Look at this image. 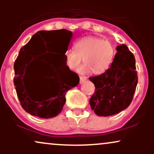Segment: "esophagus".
Returning <instances> with one entry per match:
<instances>
[{"mask_svg":"<svg viewBox=\"0 0 154 154\" xmlns=\"http://www.w3.org/2000/svg\"><path fill=\"white\" fill-rule=\"evenodd\" d=\"M79 79H80V81H79V82H80V83H82V82H84L86 80V79H87V77H79Z\"/></svg>","mask_w":154,"mask_h":154,"instance_id":"34e87169","label":"esophagus"}]
</instances>
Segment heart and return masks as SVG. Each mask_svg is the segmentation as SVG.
<instances>
[{
    "mask_svg": "<svg viewBox=\"0 0 154 154\" xmlns=\"http://www.w3.org/2000/svg\"><path fill=\"white\" fill-rule=\"evenodd\" d=\"M75 51L65 53L67 68L75 70L81 61L85 63L80 72L86 74L92 72L94 75H102L112 66L116 56V48L109 40H103L96 37L87 36L75 42Z\"/></svg>",
    "mask_w": 154,
    "mask_h": 154,
    "instance_id": "heart-1",
    "label": "heart"
}]
</instances>
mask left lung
Segmentation results:
<instances>
[{
  "label": "left lung",
  "instance_id": "1",
  "mask_svg": "<svg viewBox=\"0 0 154 154\" xmlns=\"http://www.w3.org/2000/svg\"><path fill=\"white\" fill-rule=\"evenodd\" d=\"M116 51L111 68L102 75L89 78L95 87L90 105L99 116H112L126 109L137 84L134 55L125 44L118 45Z\"/></svg>",
  "mask_w": 154,
  "mask_h": 154
}]
</instances>
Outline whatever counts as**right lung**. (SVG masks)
<instances>
[{
  "label": "right lung",
  "instance_id": "right-lung-1",
  "mask_svg": "<svg viewBox=\"0 0 154 154\" xmlns=\"http://www.w3.org/2000/svg\"><path fill=\"white\" fill-rule=\"evenodd\" d=\"M72 38V32L65 29L41 30L19 51L14 66V83L21 105L31 115L43 119L56 116L62 110L66 92L79 84V76L69 69L65 62V53ZM46 52L51 53L50 59L46 60L30 75L27 66L34 60L35 57L32 56ZM25 75L43 79L44 87H29L24 81Z\"/></svg>",
  "mask_w": 154,
  "mask_h": 154
}]
</instances>
